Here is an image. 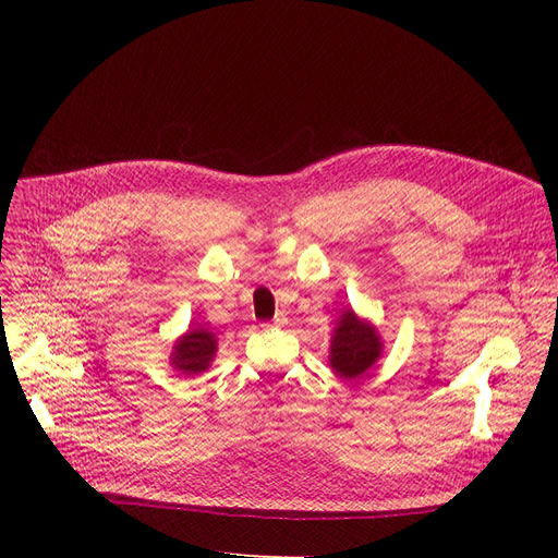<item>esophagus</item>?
<instances>
[{
    "label": "esophagus",
    "instance_id": "34e87169",
    "mask_svg": "<svg viewBox=\"0 0 558 558\" xmlns=\"http://www.w3.org/2000/svg\"><path fill=\"white\" fill-rule=\"evenodd\" d=\"M284 324V316L282 314H278L276 318H274V326H282Z\"/></svg>",
    "mask_w": 558,
    "mask_h": 558
}]
</instances>
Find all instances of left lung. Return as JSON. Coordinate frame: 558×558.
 Instances as JSON below:
<instances>
[{
  "instance_id": "1",
  "label": "left lung",
  "mask_w": 558,
  "mask_h": 558,
  "mask_svg": "<svg viewBox=\"0 0 558 558\" xmlns=\"http://www.w3.org/2000/svg\"><path fill=\"white\" fill-rule=\"evenodd\" d=\"M379 350H383V343H379V337L375 335V330L362 324V320L348 310L341 316L332 337V348H330L332 368L345 379L360 377L379 357Z\"/></svg>"
}]
</instances>
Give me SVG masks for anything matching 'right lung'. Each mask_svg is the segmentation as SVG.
<instances>
[{
  "instance_id": "1",
  "label": "right lung",
  "mask_w": 558,
  "mask_h": 558,
  "mask_svg": "<svg viewBox=\"0 0 558 558\" xmlns=\"http://www.w3.org/2000/svg\"><path fill=\"white\" fill-rule=\"evenodd\" d=\"M217 350V339L213 332L203 330V328H194L187 335H183L175 343V353L171 357V364L183 371L185 375H194V373H203L205 368L210 366L213 357Z\"/></svg>"
}]
</instances>
